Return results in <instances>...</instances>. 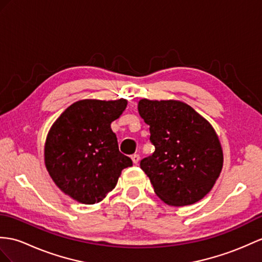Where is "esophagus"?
I'll use <instances>...</instances> for the list:
<instances>
[{
  "mask_svg": "<svg viewBox=\"0 0 262 262\" xmlns=\"http://www.w3.org/2000/svg\"><path fill=\"white\" fill-rule=\"evenodd\" d=\"M131 159H132L133 163L137 164V163L139 162V160H140V156H139V155H132V156H131Z\"/></svg>",
  "mask_w": 262,
  "mask_h": 262,
  "instance_id": "1",
  "label": "esophagus"
}]
</instances>
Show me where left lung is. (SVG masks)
I'll return each instance as SVG.
<instances>
[{"label":"left lung","instance_id":"8db88e82","mask_svg":"<svg viewBox=\"0 0 262 262\" xmlns=\"http://www.w3.org/2000/svg\"><path fill=\"white\" fill-rule=\"evenodd\" d=\"M155 152L140 162L157 195L169 206L201 200L221 172L223 155L213 127L180 101L140 100Z\"/></svg>","mask_w":262,"mask_h":262}]
</instances>
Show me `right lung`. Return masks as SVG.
<instances>
[{
    "mask_svg": "<svg viewBox=\"0 0 262 262\" xmlns=\"http://www.w3.org/2000/svg\"><path fill=\"white\" fill-rule=\"evenodd\" d=\"M126 107V100H82L59 117L47 138L44 160L55 184L85 205L100 202L117 186L132 160L119 151L111 123Z\"/></svg>",
    "mask_w": 262,
    "mask_h": 262,
    "instance_id": "add662e5",
    "label": "right lung"
}]
</instances>
